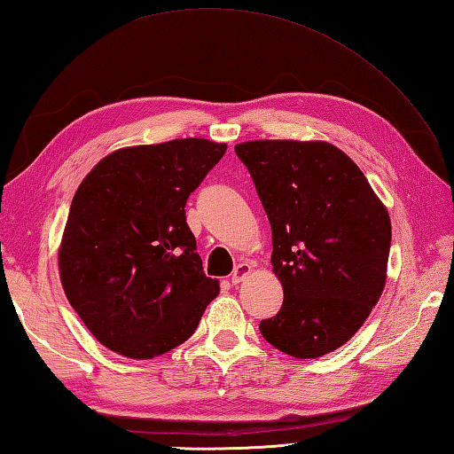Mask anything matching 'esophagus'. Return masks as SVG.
I'll use <instances>...</instances> for the list:
<instances>
[{
	"instance_id": "34e87169",
	"label": "esophagus",
	"mask_w": 454,
	"mask_h": 454,
	"mask_svg": "<svg viewBox=\"0 0 454 454\" xmlns=\"http://www.w3.org/2000/svg\"><path fill=\"white\" fill-rule=\"evenodd\" d=\"M252 271V265L247 263V262H242V263H238L236 268H234V271H232V278H230V281H232V286H238L239 281H244L246 279V275Z\"/></svg>"
}]
</instances>
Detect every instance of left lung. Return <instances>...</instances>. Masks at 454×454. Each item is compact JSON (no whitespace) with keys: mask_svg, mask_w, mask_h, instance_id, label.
<instances>
[{"mask_svg":"<svg viewBox=\"0 0 454 454\" xmlns=\"http://www.w3.org/2000/svg\"><path fill=\"white\" fill-rule=\"evenodd\" d=\"M271 224L283 305L262 336L295 358L348 342L386 286L392 224L366 176L325 141L236 145Z\"/></svg>","mask_w":454,"mask_h":454,"instance_id":"left-lung-1","label":"left lung"}]
</instances>
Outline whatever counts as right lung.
Wrapping results in <instances>:
<instances>
[{"label":"right lung","mask_w":454,"mask_h":454,"mask_svg":"<svg viewBox=\"0 0 454 454\" xmlns=\"http://www.w3.org/2000/svg\"><path fill=\"white\" fill-rule=\"evenodd\" d=\"M224 153V144L197 137L118 149L80 183L60 281L106 348L153 358L197 331L220 287L204 275L184 207Z\"/></svg>","instance_id":"1"}]
</instances>
